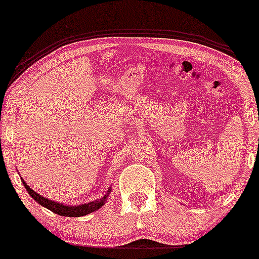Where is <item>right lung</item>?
I'll use <instances>...</instances> for the list:
<instances>
[{"label": "right lung", "mask_w": 259, "mask_h": 259, "mask_svg": "<svg viewBox=\"0 0 259 259\" xmlns=\"http://www.w3.org/2000/svg\"><path fill=\"white\" fill-rule=\"evenodd\" d=\"M22 181H23V185H24L25 189L28 190L29 195H30L31 197L37 202V203H40L41 206L46 207L47 209L52 210V212L56 213V214L63 215V217H82V215L89 214V213H92L94 210L99 209V208L103 206V203H105L107 200V196H108L109 192H111L108 190V192H107V194L103 196L102 198H100V200H97L95 202L92 201V202H90V203L81 204V206H65V204L57 203V202L47 200L46 197H42V196L38 195L37 192H35L34 190H31L30 187L26 185V183L24 180L22 179Z\"/></svg>", "instance_id": "obj_1"}]
</instances>
